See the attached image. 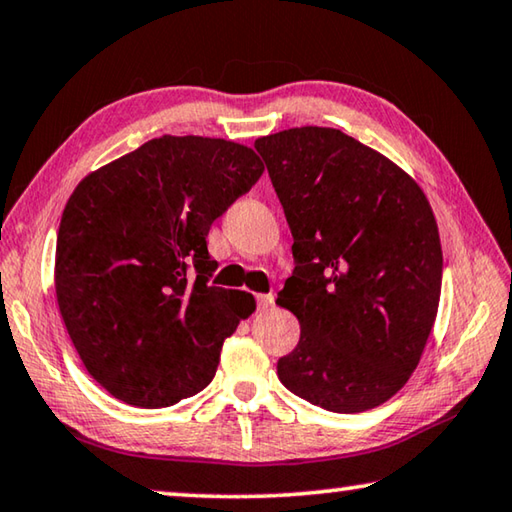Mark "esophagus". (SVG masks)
<instances>
[{"label": "esophagus", "instance_id": "esophagus-1", "mask_svg": "<svg viewBox=\"0 0 512 512\" xmlns=\"http://www.w3.org/2000/svg\"><path fill=\"white\" fill-rule=\"evenodd\" d=\"M255 300H257V309H262V311L268 309V307H273V302H275L273 293H257Z\"/></svg>", "mask_w": 512, "mask_h": 512}]
</instances>
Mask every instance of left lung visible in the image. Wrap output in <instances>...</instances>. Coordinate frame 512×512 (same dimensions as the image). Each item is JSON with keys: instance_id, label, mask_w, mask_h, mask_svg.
<instances>
[{"instance_id": "obj_1", "label": "left lung", "mask_w": 512, "mask_h": 512, "mask_svg": "<svg viewBox=\"0 0 512 512\" xmlns=\"http://www.w3.org/2000/svg\"><path fill=\"white\" fill-rule=\"evenodd\" d=\"M255 149L296 259L277 305L300 320V341L277 377L320 409H375L409 381L438 314L443 250L427 196L336 128H289Z\"/></svg>"}]
</instances>
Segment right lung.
Here are the masks:
<instances>
[{
  "instance_id": "1",
  "label": "right lung",
  "mask_w": 512,
  "mask_h": 512,
  "mask_svg": "<svg viewBox=\"0 0 512 512\" xmlns=\"http://www.w3.org/2000/svg\"><path fill=\"white\" fill-rule=\"evenodd\" d=\"M244 144L162 135L76 185L56 241V298L90 375L160 409L210 384L223 341L255 311L210 287V225L262 176Z\"/></svg>"
}]
</instances>
